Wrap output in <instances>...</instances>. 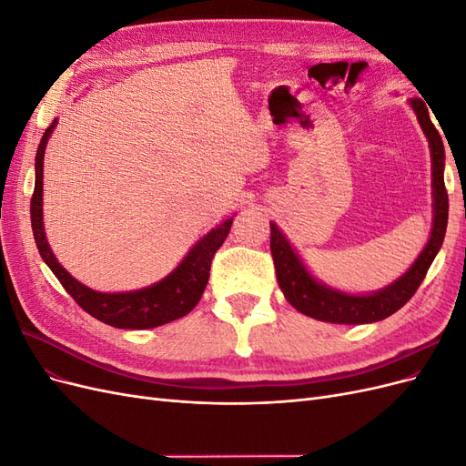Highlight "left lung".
<instances>
[{
  "mask_svg": "<svg viewBox=\"0 0 466 466\" xmlns=\"http://www.w3.org/2000/svg\"><path fill=\"white\" fill-rule=\"evenodd\" d=\"M410 106L416 112V118L424 130L430 155H431V188H433V219H431V233L424 250L408 270L394 279L387 288L371 291V293H346L334 289L320 279L311 276L307 266L299 258L286 235L279 231L276 223L270 221V250L276 266V278L279 289L284 291L286 299L298 309L299 313L336 324H365L377 322L397 313L399 309L412 298L416 289L424 281L433 258L440 252L449 218V198L445 190V147L441 142V134L435 130V126L430 118L428 106L420 98H410Z\"/></svg>",
  "mask_w": 466,
  "mask_h": 466,
  "instance_id": "left-lung-1",
  "label": "left lung"
}]
</instances>
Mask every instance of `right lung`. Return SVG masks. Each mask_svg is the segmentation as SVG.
I'll return each instance as SVG.
<instances>
[{
	"instance_id": "obj_1",
	"label": "right lung",
	"mask_w": 466,
	"mask_h": 466,
	"mask_svg": "<svg viewBox=\"0 0 466 466\" xmlns=\"http://www.w3.org/2000/svg\"><path fill=\"white\" fill-rule=\"evenodd\" d=\"M56 124L54 120L45 136L40 139L35 159V192L31 198V225L36 241V248L42 260L48 264L54 276L60 279L64 289L72 295L77 305L87 311L91 317L98 319L115 329H130L144 330L155 329L188 315L192 309L202 299V293L208 286L209 266L216 250L223 245L229 235L233 218L225 219L218 228L208 231L198 243H196L187 257L180 260L175 270L155 284L134 289V291H118V293H103L83 286L54 257V252L46 241L45 221H42V168H45V151L48 137L52 136Z\"/></svg>"
}]
</instances>
